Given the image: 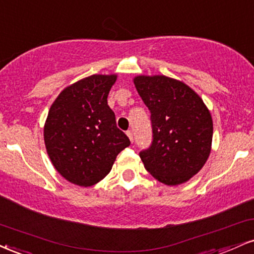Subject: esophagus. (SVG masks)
I'll return each instance as SVG.
<instances>
[{
	"mask_svg": "<svg viewBox=\"0 0 254 254\" xmlns=\"http://www.w3.org/2000/svg\"><path fill=\"white\" fill-rule=\"evenodd\" d=\"M126 134H127V135H128V138H129L130 142H133V140H134V136H133V132H132V130H127Z\"/></svg>",
	"mask_w": 254,
	"mask_h": 254,
	"instance_id": "1",
	"label": "esophagus"
}]
</instances>
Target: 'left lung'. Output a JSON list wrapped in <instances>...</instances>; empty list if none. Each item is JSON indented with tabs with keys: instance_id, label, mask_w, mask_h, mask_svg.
Listing matches in <instances>:
<instances>
[{
	"instance_id": "8db88e82",
	"label": "left lung",
	"mask_w": 254,
	"mask_h": 254,
	"mask_svg": "<svg viewBox=\"0 0 254 254\" xmlns=\"http://www.w3.org/2000/svg\"><path fill=\"white\" fill-rule=\"evenodd\" d=\"M134 84L151 113L152 142L139 153L145 169L168 186L189 181L209 157L213 139L209 110L180 80L139 76Z\"/></svg>"
}]
</instances>
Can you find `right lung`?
<instances>
[{
	"label": "right lung",
	"mask_w": 254,
	"mask_h": 254,
	"mask_svg": "<svg viewBox=\"0 0 254 254\" xmlns=\"http://www.w3.org/2000/svg\"><path fill=\"white\" fill-rule=\"evenodd\" d=\"M115 80V74H92L67 86L47 115L44 139L51 162L77 186L90 187L103 180L116 156L130 145L107 102Z\"/></svg>",
	"instance_id": "right-lung-1"
}]
</instances>
